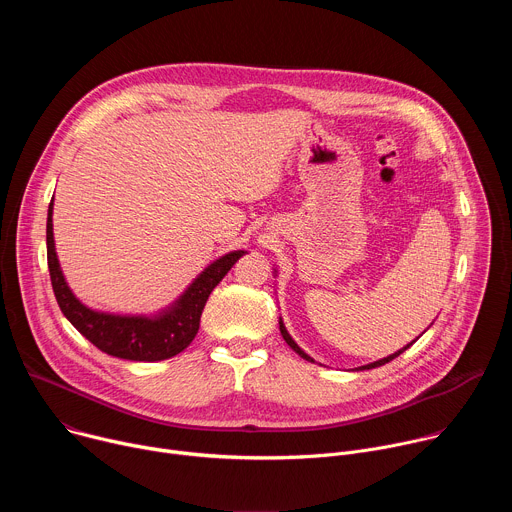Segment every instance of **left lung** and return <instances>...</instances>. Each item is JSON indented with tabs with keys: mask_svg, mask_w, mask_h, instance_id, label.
<instances>
[{
	"mask_svg": "<svg viewBox=\"0 0 512 512\" xmlns=\"http://www.w3.org/2000/svg\"><path fill=\"white\" fill-rule=\"evenodd\" d=\"M273 271H275V275H277V269H273ZM279 330H281V336H283V340H285V342H287V344H289V348H291V350H296V352H298V354H300V356H302V358H306V360H310V362H314V358H312V356H310V354H306V352H304V350H302V348H300V346H298V344H296V340H294V338H291V336H289V332H287V328H285V324H283V320H281V318H279ZM421 334H423V332H421ZM421 334H419V336H421ZM419 336H417V338H419ZM417 338H415V340H417ZM415 340H413V342H415ZM413 342H409V344H407V346H403V348H399V350H397V352H393V354H389V356H385V358H381V360H375V362H369V364H364V367H358V369H360V371H369V369H377V367H383V364H387V362H391V360H393V358H397V356H399V354H401V352H405V350H407V348H409V346H411V344H413Z\"/></svg>",
	"mask_w": 512,
	"mask_h": 512,
	"instance_id": "8db88e82",
	"label": "left lung"
}]
</instances>
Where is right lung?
<instances>
[{"label":"right lung","instance_id":"1","mask_svg":"<svg viewBox=\"0 0 512 512\" xmlns=\"http://www.w3.org/2000/svg\"><path fill=\"white\" fill-rule=\"evenodd\" d=\"M52 210L54 196L48 206L46 221V249H48V269L56 302L66 316L89 342L99 350L137 362L166 360L182 352L196 336L200 326V316L206 306L210 291L223 281L231 267L247 253L245 249L225 253L206 265L196 279L182 291L178 300L162 308L156 314H111L99 312L85 306L72 289L68 287L60 261L54 247L52 231Z\"/></svg>","mask_w":512,"mask_h":512}]
</instances>
